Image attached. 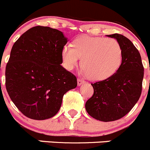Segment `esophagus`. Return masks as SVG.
Returning <instances> with one entry per match:
<instances>
[{
	"label": "esophagus",
	"instance_id": "obj_1",
	"mask_svg": "<svg viewBox=\"0 0 150 150\" xmlns=\"http://www.w3.org/2000/svg\"><path fill=\"white\" fill-rule=\"evenodd\" d=\"M84 81H83V80L80 79H77V84H78V86H81V84H84Z\"/></svg>",
	"mask_w": 150,
	"mask_h": 150
}]
</instances>
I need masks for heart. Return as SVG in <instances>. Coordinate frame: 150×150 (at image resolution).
<instances>
[{
  "label": "heart",
  "mask_w": 150,
  "mask_h": 150,
  "mask_svg": "<svg viewBox=\"0 0 150 150\" xmlns=\"http://www.w3.org/2000/svg\"><path fill=\"white\" fill-rule=\"evenodd\" d=\"M61 58L63 66L69 71L73 70L81 58V67L87 76L94 81H102L119 70L122 50L115 38L80 35L72 41L71 47L62 48Z\"/></svg>",
  "instance_id": "1"
}]
</instances>
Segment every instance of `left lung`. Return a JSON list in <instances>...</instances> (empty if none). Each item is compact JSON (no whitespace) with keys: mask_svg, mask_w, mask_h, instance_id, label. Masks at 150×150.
I'll list each match as a JSON object with an SVG mask.
<instances>
[{"mask_svg":"<svg viewBox=\"0 0 150 150\" xmlns=\"http://www.w3.org/2000/svg\"><path fill=\"white\" fill-rule=\"evenodd\" d=\"M107 36L120 44L122 64L110 78L91 84L94 93L85 103L87 113L103 122L120 119L131 110L140 98L144 78L142 57L133 43L120 34Z\"/></svg>","mask_w":150,"mask_h":150,"instance_id":"left-lung-1","label":"left lung"}]
</instances>
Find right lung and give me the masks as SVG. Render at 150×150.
Instances as JSON below:
<instances>
[{
	"label": "right lung",
	"mask_w": 150,
	"mask_h": 150,
	"mask_svg": "<svg viewBox=\"0 0 150 150\" xmlns=\"http://www.w3.org/2000/svg\"><path fill=\"white\" fill-rule=\"evenodd\" d=\"M63 32L35 26L13 45L6 68V87L17 109L37 120L54 117L66 93L77 86L76 77L61 66Z\"/></svg>",
	"instance_id": "obj_1"
}]
</instances>
